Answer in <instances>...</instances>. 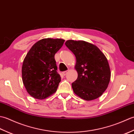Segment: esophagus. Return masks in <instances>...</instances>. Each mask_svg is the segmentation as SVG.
Wrapping results in <instances>:
<instances>
[{
	"label": "esophagus",
	"mask_w": 134,
	"mask_h": 134,
	"mask_svg": "<svg viewBox=\"0 0 134 134\" xmlns=\"http://www.w3.org/2000/svg\"><path fill=\"white\" fill-rule=\"evenodd\" d=\"M69 72V71H63L62 72V74H63V75L64 76H65V75H66V74H67V73Z\"/></svg>",
	"instance_id": "obj_1"
}]
</instances>
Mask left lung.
Returning <instances> with one entry per match:
<instances>
[{"instance_id": "8db88e82", "label": "left lung", "mask_w": 134, "mask_h": 134, "mask_svg": "<svg viewBox=\"0 0 134 134\" xmlns=\"http://www.w3.org/2000/svg\"><path fill=\"white\" fill-rule=\"evenodd\" d=\"M65 45L76 58L78 78L72 83L74 92L85 100L98 98L110 81V71L106 57L96 45L86 41L70 40Z\"/></svg>"}]
</instances>
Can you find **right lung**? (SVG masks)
I'll return each mask as SVG.
<instances>
[{"label": "right lung", "mask_w": 134, "mask_h": 134, "mask_svg": "<svg viewBox=\"0 0 134 134\" xmlns=\"http://www.w3.org/2000/svg\"><path fill=\"white\" fill-rule=\"evenodd\" d=\"M64 40L44 38L33 45L25 57L22 67V81L27 93L42 99L58 89L61 77L57 72L55 55Z\"/></svg>", "instance_id": "right-lung-1"}]
</instances>
